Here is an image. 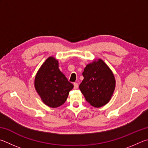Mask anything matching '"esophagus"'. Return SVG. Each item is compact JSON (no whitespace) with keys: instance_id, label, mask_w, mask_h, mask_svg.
<instances>
[{"instance_id":"esophagus-1","label":"esophagus","mask_w":148,"mask_h":148,"mask_svg":"<svg viewBox=\"0 0 148 148\" xmlns=\"http://www.w3.org/2000/svg\"><path fill=\"white\" fill-rule=\"evenodd\" d=\"M73 84H74V88H75V89H77V88H78V87H79L78 83H77V82H75V83H74Z\"/></svg>"}]
</instances>
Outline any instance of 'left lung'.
Masks as SVG:
<instances>
[{
    "mask_svg": "<svg viewBox=\"0 0 148 148\" xmlns=\"http://www.w3.org/2000/svg\"><path fill=\"white\" fill-rule=\"evenodd\" d=\"M82 75L84 79L79 88L88 103L99 108L109 102L114 91L116 81L113 73L101 59L88 64Z\"/></svg>",
    "mask_w": 148,
    "mask_h": 148,
    "instance_id": "1",
    "label": "left lung"
}]
</instances>
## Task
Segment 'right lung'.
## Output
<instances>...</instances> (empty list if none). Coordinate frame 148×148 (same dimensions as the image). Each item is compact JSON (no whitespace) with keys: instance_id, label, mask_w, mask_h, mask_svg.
Listing matches in <instances>:
<instances>
[{"instance_id":"obj_1","label":"right lung","mask_w":148,"mask_h":148,"mask_svg":"<svg viewBox=\"0 0 148 148\" xmlns=\"http://www.w3.org/2000/svg\"><path fill=\"white\" fill-rule=\"evenodd\" d=\"M34 86L46 105L56 108L66 102L69 91L74 86L60 71L58 60L50 56L38 70Z\"/></svg>"}]
</instances>
